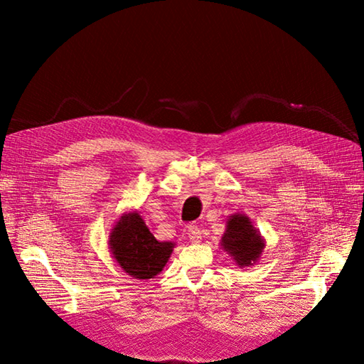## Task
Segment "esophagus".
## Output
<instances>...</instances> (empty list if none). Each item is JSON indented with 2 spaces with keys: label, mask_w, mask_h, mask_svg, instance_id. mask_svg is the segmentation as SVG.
<instances>
[{
  "label": "esophagus",
  "mask_w": 364,
  "mask_h": 364,
  "mask_svg": "<svg viewBox=\"0 0 364 364\" xmlns=\"http://www.w3.org/2000/svg\"><path fill=\"white\" fill-rule=\"evenodd\" d=\"M188 236H189V241L191 242H200L202 241V230H200L198 225H189L188 227Z\"/></svg>",
  "instance_id": "obj_1"
}]
</instances>
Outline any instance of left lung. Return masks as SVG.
<instances>
[{
    "mask_svg": "<svg viewBox=\"0 0 364 364\" xmlns=\"http://www.w3.org/2000/svg\"><path fill=\"white\" fill-rule=\"evenodd\" d=\"M266 247V239L255 228L249 215L235 213L228 215L225 233L220 237V249L233 258L241 269L250 267L261 258Z\"/></svg>",
    "mask_w": 364,
    "mask_h": 364,
    "instance_id": "8db88e82",
    "label": "left lung"
}]
</instances>
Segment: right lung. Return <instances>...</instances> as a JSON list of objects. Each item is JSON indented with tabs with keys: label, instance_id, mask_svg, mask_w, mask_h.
<instances>
[{
	"label": "right lung",
	"instance_id": "add662e5",
	"mask_svg": "<svg viewBox=\"0 0 364 364\" xmlns=\"http://www.w3.org/2000/svg\"><path fill=\"white\" fill-rule=\"evenodd\" d=\"M107 245L123 272L136 280L156 277L175 249L173 242L158 241L137 211L123 213L115 220Z\"/></svg>",
	"mask_w": 364,
	"mask_h": 364
}]
</instances>
